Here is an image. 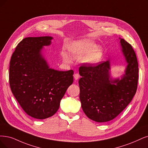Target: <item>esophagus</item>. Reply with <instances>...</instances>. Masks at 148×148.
Here are the masks:
<instances>
[{
	"label": "esophagus",
	"mask_w": 148,
	"mask_h": 148,
	"mask_svg": "<svg viewBox=\"0 0 148 148\" xmlns=\"http://www.w3.org/2000/svg\"><path fill=\"white\" fill-rule=\"evenodd\" d=\"M79 77H80V75H79V74H77V73H76V74H75L74 75V79H75V80H78L79 78Z\"/></svg>",
	"instance_id": "1"
}]
</instances>
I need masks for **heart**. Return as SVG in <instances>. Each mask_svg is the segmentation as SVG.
Listing matches in <instances>:
<instances>
[{
  "label": "heart",
  "mask_w": 148,
  "mask_h": 148,
  "mask_svg": "<svg viewBox=\"0 0 148 148\" xmlns=\"http://www.w3.org/2000/svg\"><path fill=\"white\" fill-rule=\"evenodd\" d=\"M69 52L74 58H83L84 63L89 64L99 63L103 56V50L101 47L89 40H81L73 42L69 46ZM64 60H68L66 54L63 56Z\"/></svg>",
  "instance_id": "heart-1"
}]
</instances>
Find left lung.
Wrapping results in <instances>:
<instances>
[{
  "instance_id": "obj_1",
  "label": "left lung",
  "mask_w": 148,
  "mask_h": 148,
  "mask_svg": "<svg viewBox=\"0 0 148 148\" xmlns=\"http://www.w3.org/2000/svg\"><path fill=\"white\" fill-rule=\"evenodd\" d=\"M121 49L127 65L121 79L110 77L109 60L97 66H82L79 80L80 100L90 119L105 123L113 119L132 101L137 89L138 65L130 44L119 38Z\"/></svg>"
}]
</instances>
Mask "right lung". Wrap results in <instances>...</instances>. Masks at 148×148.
Instances as JSON below:
<instances>
[{"label": "right lung", "instance_id": "right-lung-1", "mask_svg": "<svg viewBox=\"0 0 148 148\" xmlns=\"http://www.w3.org/2000/svg\"><path fill=\"white\" fill-rule=\"evenodd\" d=\"M51 36L28 37L16 46L10 63L11 90L24 112L43 119L53 116L61 99L73 82V70L50 68L42 54Z\"/></svg>", "mask_w": 148, "mask_h": 148}]
</instances>
